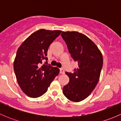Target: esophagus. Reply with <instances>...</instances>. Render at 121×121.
Returning <instances> with one entry per match:
<instances>
[{
	"instance_id": "34e87169",
	"label": "esophagus",
	"mask_w": 121,
	"mask_h": 121,
	"mask_svg": "<svg viewBox=\"0 0 121 121\" xmlns=\"http://www.w3.org/2000/svg\"><path fill=\"white\" fill-rule=\"evenodd\" d=\"M60 74H64V73H65V72H64V69H63V68H60Z\"/></svg>"
}]
</instances>
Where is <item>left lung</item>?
<instances>
[{
  "mask_svg": "<svg viewBox=\"0 0 121 121\" xmlns=\"http://www.w3.org/2000/svg\"><path fill=\"white\" fill-rule=\"evenodd\" d=\"M61 36L72 58L78 65L73 73H65L69 81L63 87V92L70 101L80 102L90 95L98 83L103 57L95 44L84 34L63 31Z\"/></svg>",
  "mask_w": 121,
  "mask_h": 121,
  "instance_id": "left-lung-1",
  "label": "left lung"
}]
</instances>
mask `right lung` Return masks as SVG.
<instances>
[{"label":"right lung","mask_w":121,"mask_h":121,"mask_svg":"<svg viewBox=\"0 0 121 121\" xmlns=\"http://www.w3.org/2000/svg\"><path fill=\"white\" fill-rule=\"evenodd\" d=\"M61 30L40 29L23 42L17 51L13 68L20 88L27 96L37 98L47 91L60 69L47 64V51ZM43 59L46 63L41 64Z\"/></svg>","instance_id":"1"}]
</instances>
